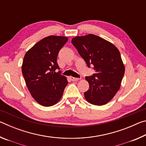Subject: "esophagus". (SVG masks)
Returning <instances> with one entry per match:
<instances>
[{
  "label": "esophagus",
  "mask_w": 146,
  "mask_h": 146,
  "mask_svg": "<svg viewBox=\"0 0 146 146\" xmlns=\"http://www.w3.org/2000/svg\"><path fill=\"white\" fill-rule=\"evenodd\" d=\"M70 79L72 81H76V80H80V78H75V77H73V76H70Z\"/></svg>",
  "instance_id": "esophagus-1"
}]
</instances>
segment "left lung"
I'll use <instances>...</instances> for the list:
<instances>
[{
	"mask_svg": "<svg viewBox=\"0 0 146 146\" xmlns=\"http://www.w3.org/2000/svg\"><path fill=\"white\" fill-rule=\"evenodd\" d=\"M71 43L95 73L86 76L90 88L84 93L91 104L102 106L110 102L120 89L125 68L120 51L112 43L93 34L74 37Z\"/></svg>",
	"mask_w": 146,
	"mask_h": 146,
	"instance_id": "left-lung-1",
	"label": "left lung"
}]
</instances>
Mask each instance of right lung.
Segmentation results:
<instances>
[{"instance_id":"add662e5","label":"right lung","mask_w":146,"mask_h":146,"mask_svg":"<svg viewBox=\"0 0 146 146\" xmlns=\"http://www.w3.org/2000/svg\"><path fill=\"white\" fill-rule=\"evenodd\" d=\"M68 40L66 36H48L29 49L24 57L22 72L33 98L49 107L57 103L68 80L62 75L56 62L59 51Z\"/></svg>"}]
</instances>
